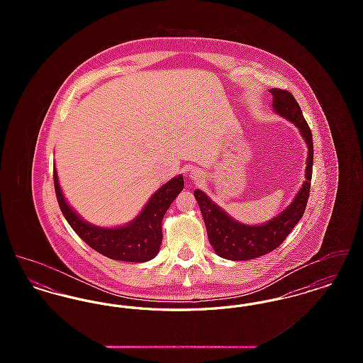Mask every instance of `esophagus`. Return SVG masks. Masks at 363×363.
<instances>
[{
    "label": "esophagus",
    "mask_w": 363,
    "mask_h": 363,
    "mask_svg": "<svg viewBox=\"0 0 363 363\" xmlns=\"http://www.w3.org/2000/svg\"><path fill=\"white\" fill-rule=\"evenodd\" d=\"M190 178H191L193 181L199 182V181H201V179H203V174H201V172H199L197 169H193V170L190 172Z\"/></svg>",
    "instance_id": "1"
}]
</instances>
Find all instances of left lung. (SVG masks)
<instances>
[{
  "instance_id": "1",
  "label": "left lung",
  "mask_w": 363,
  "mask_h": 363,
  "mask_svg": "<svg viewBox=\"0 0 363 363\" xmlns=\"http://www.w3.org/2000/svg\"><path fill=\"white\" fill-rule=\"evenodd\" d=\"M272 108L277 116L294 123L308 145L305 181L289 207L262 225H245L230 216L223 208L213 203L203 190H194L196 201L207 227L208 240L215 253L233 261L257 259L272 250L287 238L301 220L309 199L313 170V138L302 110L289 91L272 88Z\"/></svg>"
}]
</instances>
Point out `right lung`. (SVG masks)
Wrapping results in <instances>:
<instances>
[{
    "label": "right lung",
    "mask_w": 363,
    "mask_h": 363,
    "mask_svg": "<svg viewBox=\"0 0 363 363\" xmlns=\"http://www.w3.org/2000/svg\"><path fill=\"white\" fill-rule=\"evenodd\" d=\"M52 177L61 212L76 234L106 257L126 262H145L159 253L163 216L184 189V177L177 175L156 190L132 222L118 227H102L88 223L70 207L60 186L55 164Z\"/></svg>",
    "instance_id": "right-lung-1"
}]
</instances>
